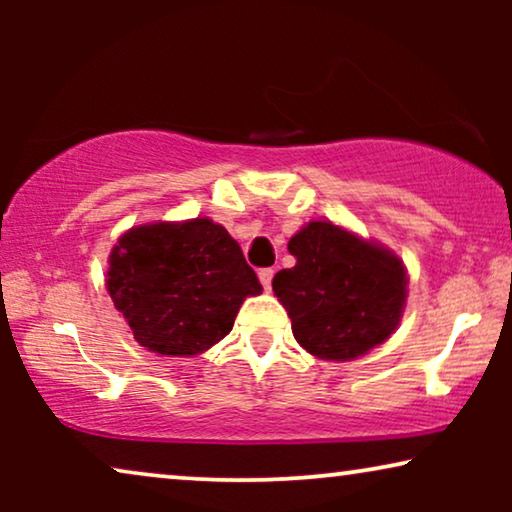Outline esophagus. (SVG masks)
<instances>
[{"label": "esophagus", "instance_id": "esophagus-1", "mask_svg": "<svg viewBox=\"0 0 512 512\" xmlns=\"http://www.w3.org/2000/svg\"><path fill=\"white\" fill-rule=\"evenodd\" d=\"M272 277H275V270H272V268H261V270H258V279H261V284H263L265 291H270Z\"/></svg>", "mask_w": 512, "mask_h": 512}]
</instances>
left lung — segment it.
I'll list each match as a JSON object with an SVG mask.
<instances>
[{
	"label": "left lung",
	"instance_id": "obj_1",
	"mask_svg": "<svg viewBox=\"0 0 512 512\" xmlns=\"http://www.w3.org/2000/svg\"><path fill=\"white\" fill-rule=\"evenodd\" d=\"M289 251L296 265L277 272L272 291L307 352L349 361L396 331L408 279L391 251L328 221H312L293 235Z\"/></svg>",
	"mask_w": 512,
	"mask_h": 512
}]
</instances>
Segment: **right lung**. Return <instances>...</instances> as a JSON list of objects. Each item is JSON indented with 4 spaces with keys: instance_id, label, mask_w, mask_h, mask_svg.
I'll return each mask as SVG.
<instances>
[{
    "instance_id": "obj_1",
    "label": "right lung",
    "mask_w": 512,
    "mask_h": 512,
    "mask_svg": "<svg viewBox=\"0 0 512 512\" xmlns=\"http://www.w3.org/2000/svg\"><path fill=\"white\" fill-rule=\"evenodd\" d=\"M107 289L139 345L195 356L233 331L263 286L228 230L209 219L132 228L111 251Z\"/></svg>"
}]
</instances>
